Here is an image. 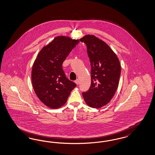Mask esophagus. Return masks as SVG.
I'll return each instance as SVG.
<instances>
[{
    "label": "esophagus",
    "instance_id": "1",
    "mask_svg": "<svg viewBox=\"0 0 155 155\" xmlns=\"http://www.w3.org/2000/svg\"><path fill=\"white\" fill-rule=\"evenodd\" d=\"M75 83L77 84V85H78L79 84V82H80V81H79V80L78 79H77V80H76L74 81Z\"/></svg>",
    "mask_w": 155,
    "mask_h": 155
}]
</instances>
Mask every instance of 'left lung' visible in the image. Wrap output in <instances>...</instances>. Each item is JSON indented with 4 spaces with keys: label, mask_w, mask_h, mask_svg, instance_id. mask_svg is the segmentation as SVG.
Here are the masks:
<instances>
[{
    "label": "left lung",
    "mask_w": 155,
    "mask_h": 155,
    "mask_svg": "<svg viewBox=\"0 0 155 155\" xmlns=\"http://www.w3.org/2000/svg\"><path fill=\"white\" fill-rule=\"evenodd\" d=\"M80 40L87 45L91 65V85L83 97L88 106L99 108L107 105L117 91L120 64L110 46L98 37L87 35Z\"/></svg>",
    "instance_id": "left-lung-1"
}]
</instances>
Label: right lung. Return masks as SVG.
I'll return each instance as SVG.
<instances>
[{
  "label": "right lung",
  "instance_id": "obj_1",
  "mask_svg": "<svg viewBox=\"0 0 155 155\" xmlns=\"http://www.w3.org/2000/svg\"><path fill=\"white\" fill-rule=\"evenodd\" d=\"M80 42L68 36L55 37L40 50L33 63L31 74L33 89L39 100L51 108L64 105L76 87L66 77L62 64Z\"/></svg>",
  "mask_w": 155,
  "mask_h": 155
}]
</instances>
